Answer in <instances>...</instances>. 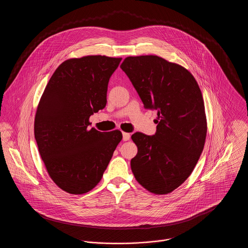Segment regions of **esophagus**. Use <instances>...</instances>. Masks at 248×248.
Listing matches in <instances>:
<instances>
[{"instance_id": "obj_1", "label": "esophagus", "mask_w": 248, "mask_h": 248, "mask_svg": "<svg viewBox=\"0 0 248 248\" xmlns=\"http://www.w3.org/2000/svg\"><path fill=\"white\" fill-rule=\"evenodd\" d=\"M122 135H123V140H124V141H128V140H130V134H128V133H122Z\"/></svg>"}]
</instances>
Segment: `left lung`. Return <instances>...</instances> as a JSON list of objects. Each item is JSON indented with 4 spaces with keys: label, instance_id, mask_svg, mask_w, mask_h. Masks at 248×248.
Wrapping results in <instances>:
<instances>
[{
    "label": "left lung",
    "instance_id": "obj_1",
    "mask_svg": "<svg viewBox=\"0 0 248 248\" xmlns=\"http://www.w3.org/2000/svg\"><path fill=\"white\" fill-rule=\"evenodd\" d=\"M120 68L145 108L155 109L154 136L135 133L131 160L136 179L149 192L169 194L193 172L204 147L207 123L200 87L185 68L156 55L130 56Z\"/></svg>",
    "mask_w": 248,
    "mask_h": 248
}]
</instances>
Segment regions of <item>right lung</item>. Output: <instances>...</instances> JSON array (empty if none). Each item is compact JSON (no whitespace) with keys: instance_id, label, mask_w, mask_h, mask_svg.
<instances>
[{"instance_id":"add662e5","label":"right lung","mask_w":248,"mask_h":248,"mask_svg":"<svg viewBox=\"0 0 248 248\" xmlns=\"http://www.w3.org/2000/svg\"><path fill=\"white\" fill-rule=\"evenodd\" d=\"M121 60L101 55L66 60L40 99L34 121L38 150L49 177L65 192L93 189L122 140L118 130L89 127L90 116L106 106L108 80Z\"/></svg>"}]
</instances>
